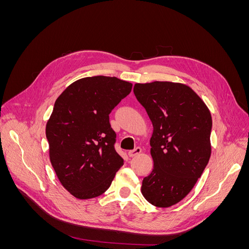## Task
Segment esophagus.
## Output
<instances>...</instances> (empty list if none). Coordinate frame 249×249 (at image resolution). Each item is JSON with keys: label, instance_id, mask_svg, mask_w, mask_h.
<instances>
[{"label": "esophagus", "instance_id": "esophagus-1", "mask_svg": "<svg viewBox=\"0 0 249 249\" xmlns=\"http://www.w3.org/2000/svg\"><path fill=\"white\" fill-rule=\"evenodd\" d=\"M141 152H142V149H141L140 147H136V148H134V149H132V150H129V153H127V155H129V157L133 158V157H135V156H137V155L141 154Z\"/></svg>", "mask_w": 249, "mask_h": 249}]
</instances>
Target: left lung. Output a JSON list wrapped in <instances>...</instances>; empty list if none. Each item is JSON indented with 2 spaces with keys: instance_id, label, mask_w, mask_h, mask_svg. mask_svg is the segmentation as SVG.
Returning a JSON list of instances; mask_svg holds the SVG:
<instances>
[{
  "instance_id": "left-lung-1",
  "label": "left lung",
  "mask_w": 249,
  "mask_h": 249,
  "mask_svg": "<svg viewBox=\"0 0 249 249\" xmlns=\"http://www.w3.org/2000/svg\"><path fill=\"white\" fill-rule=\"evenodd\" d=\"M134 94L154 126V168L143 178L141 193L153 206L168 208L187 196L207 166L212 117L205 102L182 83H136Z\"/></svg>"
}]
</instances>
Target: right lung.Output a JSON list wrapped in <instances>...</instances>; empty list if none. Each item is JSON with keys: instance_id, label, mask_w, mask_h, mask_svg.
Returning <instances> with one entry per match:
<instances>
[{"instance_id": "obj_1", "label": "right lung", "mask_w": 249, "mask_h": 249, "mask_svg": "<svg viewBox=\"0 0 249 249\" xmlns=\"http://www.w3.org/2000/svg\"><path fill=\"white\" fill-rule=\"evenodd\" d=\"M131 90L132 83L115 77H87L71 83L56 100L46 126L50 161L76 198L100 196L124 165L109 114Z\"/></svg>"}]
</instances>
